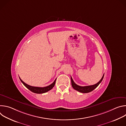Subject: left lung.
I'll list each match as a JSON object with an SVG mask.
<instances>
[{
  "label": "left lung",
  "mask_w": 126,
  "mask_h": 126,
  "mask_svg": "<svg viewBox=\"0 0 126 126\" xmlns=\"http://www.w3.org/2000/svg\"><path fill=\"white\" fill-rule=\"evenodd\" d=\"M104 74L103 75V77H102L101 79L96 84H94L93 85H90V86H80L78 85H77L73 80L71 76V85L72 87L76 90L83 93H87L89 92H90L92 91L93 90H94L95 88H96L100 84V83L102 82V81L103 79Z\"/></svg>",
  "instance_id": "obj_1"
}]
</instances>
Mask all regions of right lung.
<instances>
[{"label": "right lung", "mask_w": 126, "mask_h": 126, "mask_svg": "<svg viewBox=\"0 0 126 126\" xmlns=\"http://www.w3.org/2000/svg\"><path fill=\"white\" fill-rule=\"evenodd\" d=\"M20 81H21V82L23 83V84L29 90H30L31 92L35 93H37V94H42V93H46L48 91H49L50 90H51L54 86L55 84V82H56V79L55 80V81L53 82V83H52L51 85L45 87H34V86H30L27 84H26L25 83H24L21 79L20 78H19Z\"/></svg>", "instance_id": "1"}]
</instances>
